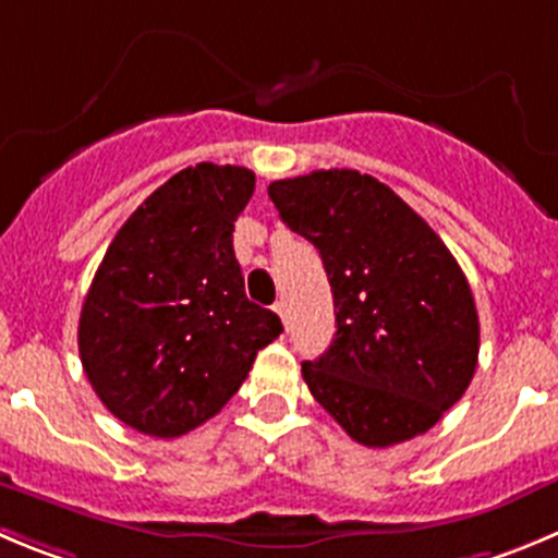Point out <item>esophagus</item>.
I'll list each match as a JSON object with an SVG mask.
<instances>
[{
    "label": "esophagus",
    "instance_id": "esophagus-1",
    "mask_svg": "<svg viewBox=\"0 0 558 558\" xmlns=\"http://www.w3.org/2000/svg\"><path fill=\"white\" fill-rule=\"evenodd\" d=\"M275 314H278L280 322H283V325L289 327V305H286L283 300H280V303H275Z\"/></svg>",
    "mask_w": 558,
    "mask_h": 558
}]
</instances>
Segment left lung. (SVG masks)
Returning <instances> with one entry per match:
<instances>
[{
	"mask_svg": "<svg viewBox=\"0 0 558 558\" xmlns=\"http://www.w3.org/2000/svg\"><path fill=\"white\" fill-rule=\"evenodd\" d=\"M280 220L322 255L336 338L303 377L352 440L374 449L424 435L460 402L478 361L471 286L413 208L357 170L272 181Z\"/></svg>",
	"mask_w": 558,
	"mask_h": 558,
	"instance_id": "left-lung-1",
	"label": "left lung"
}]
</instances>
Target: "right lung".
<instances>
[{
  "label": "right lung",
  "mask_w": 558,
  "mask_h": 558,
  "mask_svg": "<svg viewBox=\"0 0 558 558\" xmlns=\"http://www.w3.org/2000/svg\"><path fill=\"white\" fill-rule=\"evenodd\" d=\"M253 170L201 161L165 181L114 233L80 316V357L104 408L179 437L222 410L283 332L250 303L233 222Z\"/></svg>",
  "instance_id": "right-lung-1"
}]
</instances>
